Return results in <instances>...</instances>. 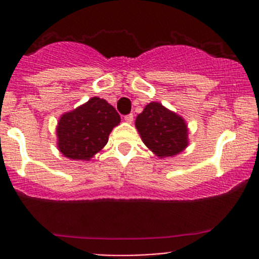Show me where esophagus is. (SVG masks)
<instances>
[{"label": "esophagus", "instance_id": "esophagus-1", "mask_svg": "<svg viewBox=\"0 0 259 259\" xmlns=\"http://www.w3.org/2000/svg\"><path fill=\"white\" fill-rule=\"evenodd\" d=\"M124 119H125V121H126V122H133V120H134V115L127 114V115H125Z\"/></svg>", "mask_w": 259, "mask_h": 259}]
</instances>
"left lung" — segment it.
Listing matches in <instances>:
<instances>
[{"label":"left lung","mask_w":259,"mask_h":259,"mask_svg":"<svg viewBox=\"0 0 259 259\" xmlns=\"http://www.w3.org/2000/svg\"><path fill=\"white\" fill-rule=\"evenodd\" d=\"M144 144L160 158L173 156L188 145L184 120L159 103H150L135 120Z\"/></svg>","instance_id":"obj_1"}]
</instances>
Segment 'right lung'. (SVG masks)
Here are the masks:
<instances>
[{"instance_id":"1","label":"right lung","mask_w":259,"mask_h":259,"mask_svg":"<svg viewBox=\"0 0 259 259\" xmlns=\"http://www.w3.org/2000/svg\"><path fill=\"white\" fill-rule=\"evenodd\" d=\"M119 122V114L108 101L91 98L60 119L57 126L60 151L66 158L89 160L106 145L109 134Z\"/></svg>"}]
</instances>
